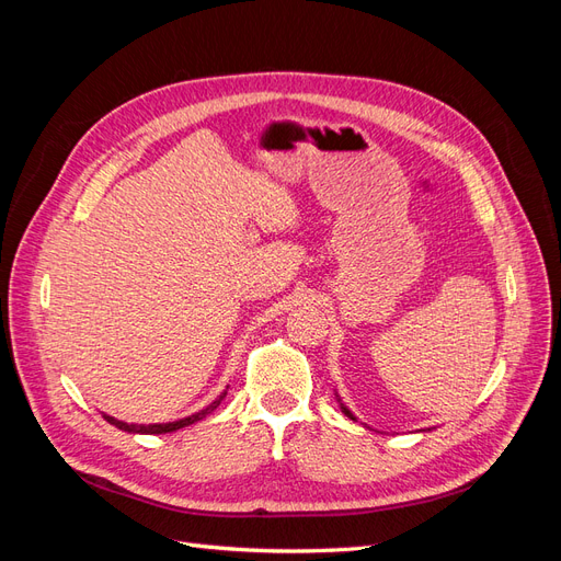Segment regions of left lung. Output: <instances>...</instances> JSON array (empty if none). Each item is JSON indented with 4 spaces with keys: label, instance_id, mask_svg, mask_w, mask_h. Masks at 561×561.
<instances>
[{
    "label": "left lung",
    "instance_id": "1",
    "mask_svg": "<svg viewBox=\"0 0 561 561\" xmlns=\"http://www.w3.org/2000/svg\"><path fill=\"white\" fill-rule=\"evenodd\" d=\"M344 412H346V414H348V416H351V419H353V414H351V412H348V410H346V407H344Z\"/></svg>",
    "mask_w": 561,
    "mask_h": 561
}]
</instances>
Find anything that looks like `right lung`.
<instances>
[{
  "label": "right lung",
  "instance_id": "obj_1",
  "mask_svg": "<svg viewBox=\"0 0 561 561\" xmlns=\"http://www.w3.org/2000/svg\"><path fill=\"white\" fill-rule=\"evenodd\" d=\"M227 398V390L222 396H219L215 402H210L206 410H201V412H196V414H192V416H186V419H180V421H173V423H149V426H138V423H124V421H118V419H114V416H107L105 414V419L112 423V426H116V428H122V431H126V433H145V435H159V433H173V431H178V428H184V426H190V423H196V421H201V419H206L210 412H215L217 410V404L222 402Z\"/></svg>",
  "mask_w": 561,
  "mask_h": 561
}]
</instances>
